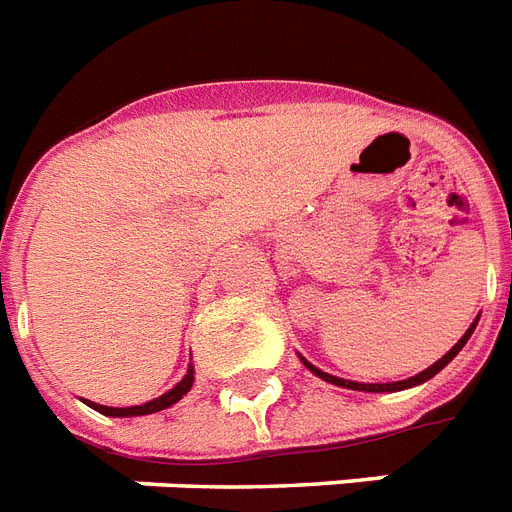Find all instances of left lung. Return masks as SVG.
<instances>
[{"instance_id":"8db88e82","label":"left lung","mask_w":512,"mask_h":512,"mask_svg":"<svg viewBox=\"0 0 512 512\" xmlns=\"http://www.w3.org/2000/svg\"><path fill=\"white\" fill-rule=\"evenodd\" d=\"M476 325H478V317H476V320H473V325H470L468 330H465L463 338H460V341H457L455 346H452V349H449L447 354H444V357L439 359V362H433V365L428 367V370L418 372V375H415V378L396 380V383H357V380H346V378H335V375H327V372L317 370V367H314L312 362H306L304 357H301V362H304V365L309 367V370H312L314 375H320L322 380H327V383H333V386L351 388V391H370V394H383V391H404V388L420 386V383H425V380H431L433 375H436V372L444 370V367H447L449 362H452V359L457 357V354H460V349H463L465 343H468V338H470V335H473V330H476Z\"/></svg>"}]
</instances>
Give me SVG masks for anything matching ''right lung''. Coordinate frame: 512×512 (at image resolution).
Returning a JSON list of instances; mask_svg holds the SVG:
<instances>
[{
    "mask_svg": "<svg viewBox=\"0 0 512 512\" xmlns=\"http://www.w3.org/2000/svg\"><path fill=\"white\" fill-rule=\"evenodd\" d=\"M192 380H195V372H192V365H190L185 378L179 380L177 386L171 388V391H166V394L153 399V402L137 404V407H105V404H94L89 402V399H84V402H87L92 410L100 412V415H108V418H137V415H153V412H161L166 410V407H171V404H177L179 399H182V396L192 388Z\"/></svg>",
    "mask_w": 512,
    "mask_h": 512,
    "instance_id": "add662e5",
    "label": "right lung"
}]
</instances>
